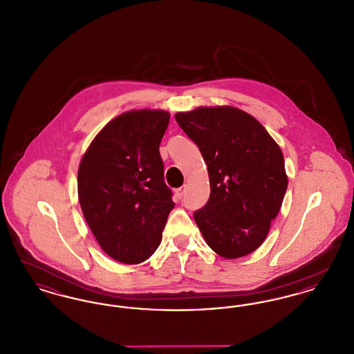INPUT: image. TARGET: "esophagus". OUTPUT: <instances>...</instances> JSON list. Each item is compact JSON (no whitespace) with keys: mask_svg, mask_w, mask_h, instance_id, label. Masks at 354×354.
<instances>
[{"mask_svg":"<svg viewBox=\"0 0 354 354\" xmlns=\"http://www.w3.org/2000/svg\"><path fill=\"white\" fill-rule=\"evenodd\" d=\"M185 185H182L180 188H176V189H175V195H176L178 199H182V196L185 195Z\"/></svg>","mask_w":354,"mask_h":354,"instance_id":"obj_1","label":"esophagus"}]
</instances>
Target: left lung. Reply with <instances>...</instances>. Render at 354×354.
I'll list each match as a JSON object with an SVG mask.
<instances>
[{"instance_id": "left-lung-1", "label": "left lung", "mask_w": 354, "mask_h": 354, "mask_svg": "<svg viewBox=\"0 0 354 354\" xmlns=\"http://www.w3.org/2000/svg\"><path fill=\"white\" fill-rule=\"evenodd\" d=\"M175 119L208 169L209 199L194 214L205 243L225 259L252 253L284 201L281 149L257 119L232 106H202Z\"/></svg>"}]
</instances>
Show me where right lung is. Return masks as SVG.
<instances>
[{
	"label": "right lung",
	"mask_w": 354,
	"mask_h": 354,
	"mask_svg": "<svg viewBox=\"0 0 354 354\" xmlns=\"http://www.w3.org/2000/svg\"><path fill=\"white\" fill-rule=\"evenodd\" d=\"M165 110H131L110 120L78 169V199L102 250L123 264L146 261L160 244L175 203L159 145Z\"/></svg>",
	"instance_id": "1"
}]
</instances>
